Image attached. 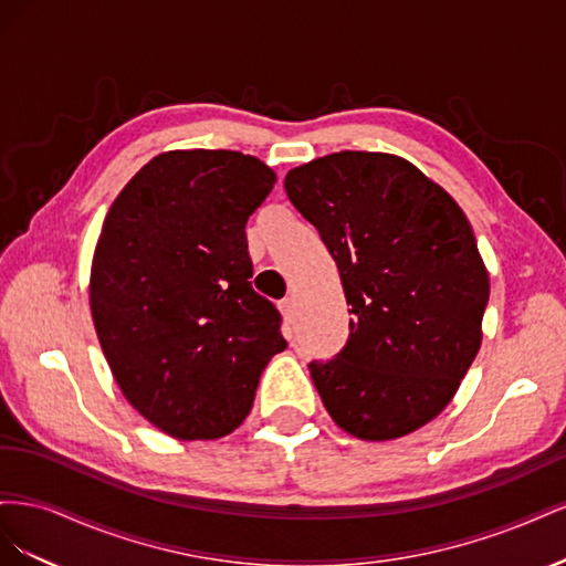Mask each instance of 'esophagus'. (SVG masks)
Here are the masks:
<instances>
[{
    "label": "esophagus",
    "instance_id": "1",
    "mask_svg": "<svg viewBox=\"0 0 566 566\" xmlns=\"http://www.w3.org/2000/svg\"><path fill=\"white\" fill-rule=\"evenodd\" d=\"M279 310H281L283 318L290 323V321H293V316H295V300H293V297L281 300V302H279Z\"/></svg>",
    "mask_w": 566,
    "mask_h": 566
}]
</instances>
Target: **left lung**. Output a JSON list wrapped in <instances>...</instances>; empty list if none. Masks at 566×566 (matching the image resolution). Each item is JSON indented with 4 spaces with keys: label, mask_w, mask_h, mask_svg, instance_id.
Listing matches in <instances>:
<instances>
[{
    "label": "left lung",
    "mask_w": 566,
    "mask_h": 566,
    "mask_svg": "<svg viewBox=\"0 0 566 566\" xmlns=\"http://www.w3.org/2000/svg\"><path fill=\"white\" fill-rule=\"evenodd\" d=\"M345 287L349 339L312 380L352 437L416 432L449 406L482 345L489 273L468 217L416 165L342 150L285 175Z\"/></svg>",
    "instance_id": "1"
}]
</instances>
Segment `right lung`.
Instances as JSON below:
<instances>
[{"label": "right lung", "mask_w": 566, "mask_h": 566, "mask_svg": "<svg viewBox=\"0 0 566 566\" xmlns=\"http://www.w3.org/2000/svg\"><path fill=\"white\" fill-rule=\"evenodd\" d=\"M276 175L238 150H169L119 191L90 283L125 399L165 434L219 439L245 420L281 314L252 290L245 224Z\"/></svg>", "instance_id": "1"}]
</instances>
